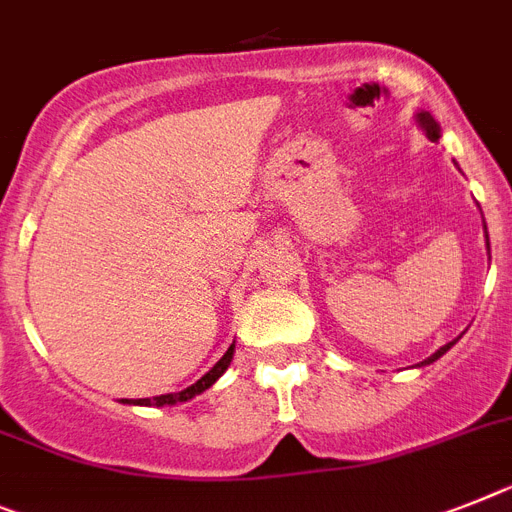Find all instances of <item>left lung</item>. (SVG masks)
Wrapping results in <instances>:
<instances>
[{
    "instance_id": "left-lung-1",
    "label": "left lung",
    "mask_w": 512,
    "mask_h": 512,
    "mask_svg": "<svg viewBox=\"0 0 512 512\" xmlns=\"http://www.w3.org/2000/svg\"><path fill=\"white\" fill-rule=\"evenodd\" d=\"M416 119H419V124H422V130L427 132L429 140H432V143H437V140H440V127H437V122H435V119H432V114H429V111H422V114H416ZM484 231H487V226H484ZM487 249H489V236H487ZM455 341H458V338H455ZM455 341L445 343L442 349H437L435 354L429 356V359H424L422 364H432V362H435V359H440V356L445 354V351H448Z\"/></svg>"
}]
</instances>
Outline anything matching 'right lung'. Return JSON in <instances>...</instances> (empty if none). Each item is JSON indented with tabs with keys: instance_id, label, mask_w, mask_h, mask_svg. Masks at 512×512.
<instances>
[{
	"instance_id": "1",
	"label": "right lung",
	"mask_w": 512,
	"mask_h": 512,
	"mask_svg": "<svg viewBox=\"0 0 512 512\" xmlns=\"http://www.w3.org/2000/svg\"><path fill=\"white\" fill-rule=\"evenodd\" d=\"M231 356H234V343L229 346V351L221 356V362L216 364V367L210 369L208 375H203L200 380L195 382V385H190L187 390H182V393H166V395H156V398H137V401H127L124 398V403H135V406H174V403H182V401H190V398H195V395H200L203 390H208L213 382L218 380V377L226 372V367L231 364Z\"/></svg>"
}]
</instances>
